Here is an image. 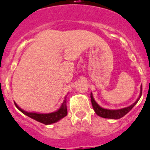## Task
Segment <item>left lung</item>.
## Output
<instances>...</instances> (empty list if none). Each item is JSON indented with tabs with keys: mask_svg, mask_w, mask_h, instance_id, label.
<instances>
[{
	"mask_svg": "<svg viewBox=\"0 0 150 150\" xmlns=\"http://www.w3.org/2000/svg\"><path fill=\"white\" fill-rule=\"evenodd\" d=\"M141 96H142V86H141L140 88V94L139 98L136 99V101L133 104H132L129 106L126 107V108H123V109H104V108H102L100 105H98V104L95 101L94 98H93V96L91 93V101H92V107H93V109H94L95 112L100 117L103 118H106V119H119L120 118L123 117L124 115H126L129 112L131 109L133 108V107L136 105V104L138 103V101L139 100Z\"/></svg>",
	"mask_w": 150,
	"mask_h": 150,
	"instance_id": "obj_1",
	"label": "left lung"
}]
</instances>
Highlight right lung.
<instances>
[{
    "label": "right lung",
    "mask_w": 150,
    "mask_h": 150,
    "mask_svg": "<svg viewBox=\"0 0 150 150\" xmlns=\"http://www.w3.org/2000/svg\"><path fill=\"white\" fill-rule=\"evenodd\" d=\"M15 104L16 107L18 108L19 110L22 113H24V115H26L27 116L31 118V119H35L36 121L41 122V123L45 124V125H49V124L54 123L59 121L60 119L64 118V116L67 115V106H66V97L65 99L64 100L63 103L62 104L61 107L57 111L51 113H37V112H28L26 111L23 110L18 106V105Z\"/></svg>",
    "instance_id": "1"
}]
</instances>
